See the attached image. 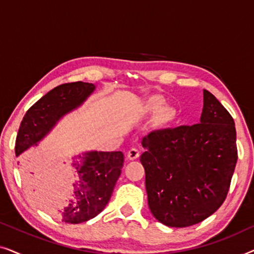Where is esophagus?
<instances>
[{
    "instance_id": "34e87169",
    "label": "esophagus",
    "mask_w": 254,
    "mask_h": 254,
    "mask_svg": "<svg viewBox=\"0 0 254 254\" xmlns=\"http://www.w3.org/2000/svg\"><path fill=\"white\" fill-rule=\"evenodd\" d=\"M138 156H140V151H138V149L136 148H130L127 152V158L129 159V161H134V159L138 158Z\"/></svg>"
}]
</instances>
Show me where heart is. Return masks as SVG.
<instances>
[{
    "label": "heart",
    "instance_id": "obj_1",
    "mask_svg": "<svg viewBox=\"0 0 254 254\" xmlns=\"http://www.w3.org/2000/svg\"><path fill=\"white\" fill-rule=\"evenodd\" d=\"M163 105H164V103H163V100L161 98H158V97L152 98L150 102H149V107H150V110H152V111L161 110Z\"/></svg>",
    "mask_w": 254,
    "mask_h": 254
}]
</instances>
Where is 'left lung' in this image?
<instances>
[{"instance_id":"obj_1","label":"left lung","mask_w":254,"mask_h":254,"mask_svg":"<svg viewBox=\"0 0 254 254\" xmlns=\"http://www.w3.org/2000/svg\"><path fill=\"white\" fill-rule=\"evenodd\" d=\"M140 161L151 214L172 228L200 223L224 202L237 163L235 121L203 90L200 124L154 130Z\"/></svg>"}]
</instances>
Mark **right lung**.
<instances>
[{"instance_id": "obj_1", "label": "right lung", "mask_w": 254, "mask_h": 254, "mask_svg": "<svg viewBox=\"0 0 254 254\" xmlns=\"http://www.w3.org/2000/svg\"><path fill=\"white\" fill-rule=\"evenodd\" d=\"M95 89L96 85L92 83H65L41 97L23 118L16 138V156L37 145L62 117L81 106ZM72 159L68 166L55 168L52 177L61 179L67 173L70 175V184L65 187L68 202L59 217L65 223L78 224L97 216L109 203L124 166V154L95 150L83 152ZM26 161L23 175L27 186L31 192L44 193L41 189H46L44 186L51 179L47 159L36 155Z\"/></svg>"}]
</instances>
